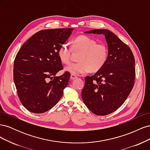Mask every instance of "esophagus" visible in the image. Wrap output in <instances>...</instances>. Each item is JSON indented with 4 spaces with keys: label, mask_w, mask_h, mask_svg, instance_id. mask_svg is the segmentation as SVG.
Returning a JSON list of instances; mask_svg holds the SVG:
<instances>
[{
    "label": "esophagus",
    "mask_w": 150,
    "mask_h": 150,
    "mask_svg": "<svg viewBox=\"0 0 150 150\" xmlns=\"http://www.w3.org/2000/svg\"><path fill=\"white\" fill-rule=\"evenodd\" d=\"M77 78V76H75L74 74H71V76H70V79H71V80H74V79H76Z\"/></svg>",
    "instance_id": "obj_1"
}]
</instances>
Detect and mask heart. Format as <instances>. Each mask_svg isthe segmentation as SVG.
Listing matches in <instances>:
<instances>
[{
  "mask_svg": "<svg viewBox=\"0 0 150 150\" xmlns=\"http://www.w3.org/2000/svg\"><path fill=\"white\" fill-rule=\"evenodd\" d=\"M72 50L79 51V62L71 63L65 67L66 72L74 75L88 73L91 71L97 72L106 64L108 50L106 45L98 44L95 39L87 35H80L72 42ZM58 57L63 64H68L71 59V50L67 44L61 46L58 51Z\"/></svg>",
  "mask_w": 150,
  "mask_h": 150,
  "instance_id": "1",
  "label": "heart"
}]
</instances>
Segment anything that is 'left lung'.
<instances>
[{"label": "left lung", "instance_id": "left-lung-1", "mask_svg": "<svg viewBox=\"0 0 150 150\" xmlns=\"http://www.w3.org/2000/svg\"><path fill=\"white\" fill-rule=\"evenodd\" d=\"M86 34L104 35L108 48L106 64L92 76H86L82 98L94 114L115 111L129 96L135 79L134 57L130 48L111 31L93 29Z\"/></svg>", "mask_w": 150, "mask_h": 150}]
</instances>
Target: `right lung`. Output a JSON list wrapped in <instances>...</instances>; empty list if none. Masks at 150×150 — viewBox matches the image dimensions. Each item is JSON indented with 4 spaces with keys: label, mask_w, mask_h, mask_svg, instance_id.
Instances as JSON below:
<instances>
[{
    "label": "right lung",
    "mask_w": 150,
    "mask_h": 150,
    "mask_svg": "<svg viewBox=\"0 0 150 150\" xmlns=\"http://www.w3.org/2000/svg\"><path fill=\"white\" fill-rule=\"evenodd\" d=\"M74 29H46L38 32L22 45L13 63V80L18 96L27 110L43 113L60 100L70 79L63 69L58 51Z\"/></svg>",
    "instance_id": "1"
}]
</instances>
